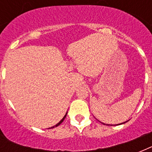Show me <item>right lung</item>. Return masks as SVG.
Returning a JSON list of instances; mask_svg holds the SVG:
<instances>
[{
  "mask_svg": "<svg viewBox=\"0 0 152 152\" xmlns=\"http://www.w3.org/2000/svg\"><path fill=\"white\" fill-rule=\"evenodd\" d=\"M66 115H67V113H66V114H65V116H64V118H63V119H62V120H61V121H60V122H59V123H57V125H55V126H56V127H57V126H58V125H60V124H61V122H62V121H64V118H65V117H66ZM55 126H53V127H52V128H54V127H55Z\"/></svg>",
  "mask_w": 152,
  "mask_h": 152,
  "instance_id": "1",
  "label": "right lung"
}]
</instances>
